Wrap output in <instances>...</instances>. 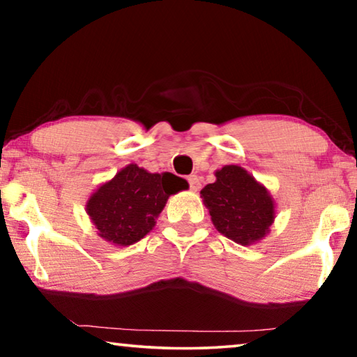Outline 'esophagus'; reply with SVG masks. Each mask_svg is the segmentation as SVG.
<instances>
[{
  "label": "esophagus",
  "mask_w": 357,
  "mask_h": 357,
  "mask_svg": "<svg viewBox=\"0 0 357 357\" xmlns=\"http://www.w3.org/2000/svg\"><path fill=\"white\" fill-rule=\"evenodd\" d=\"M187 181H189L190 190H193V192H198V190H200V187H202V181H200V178L197 176V174H190V176L187 178Z\"/></svg>",
  "instance_id": "1"
}]
</instances>
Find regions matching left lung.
<instances>
[{
  "label": "left lung",
  "mask_w": 357,
  "mask_h": 357,
  "mask_svg": "<svg viewBox=\"0 0 357 357\" xmlns=\"http://www.w3.org/2000/svg\"><path fill=\"white\" fill-rule=\"evenodd\" d=\"M214 174L200 197L217 231L245 247L268 236L275 220L271 192L239 165H225Z\"/></svg>",
  "instance_id": "obj_1"
}]
</instances>
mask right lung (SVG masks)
<instances>
[{
	"label": "right lung",
	"mask_w": 357,
	"mask_h": 357,
	"mask_svg": "<svg viewBox=\"0 0 357 357\" xmlns=\"http://www.w3.org/2000/svg\"><path fill=\"white\" fill-rule=\"evenodd\" d=\"M187 187L173 173H149L129 164L89 195L84 209L102 239L128 247L146 236L170 195Z\"/></svg>",
	"instance_id": "1"
}]
</instances>
